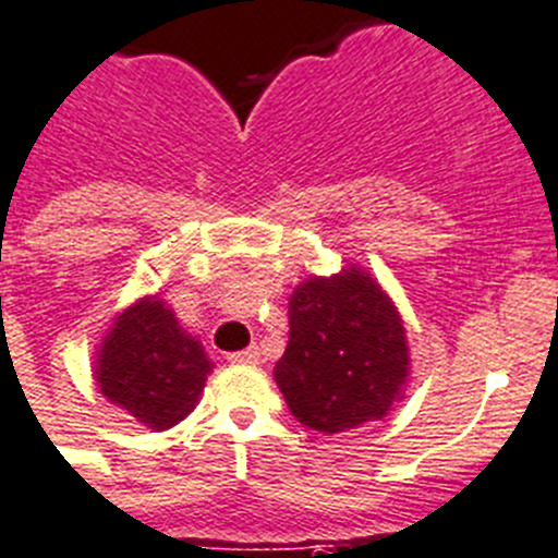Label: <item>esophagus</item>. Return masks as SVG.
I'll use <instances>...</instances> for the list:
<instances>
[{"mask_svg": "<svg viewBox=\"0 0 558 558\" xmlns=\"http://www.w3.org/2000/svg\"><path fill=\"white\" fill-rule=\"evenodd\" d=\"M258 348L252 345L246 348V351H239V353H230V362L232 365H258Z\"/></svg>", "mask_w": 558, "mask_h": 558, "instance_id": "obj_1", "label": "esophagus"}]
</instances>
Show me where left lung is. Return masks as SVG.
Instances as JSON below:
<instances>
[{
    "label": "left lung",
    "instance_id": "left-lung-1",
    "mask_svg": "<svg viewBox=\"0 0 558 558\" xmlns=\"http://www.w3.org/2000/svg\"><path fill=\"white\" fill-rule=\"evenodd\" d=\"M275 381L294 418L317 433L385 418L410 381L404 319L385 286L356 264L294 286Z\"/></svg>",
    "mask_w": 558,
    "mask_h": 558
}]
</instances>
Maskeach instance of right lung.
Returning <instances> with one entry per match:
<instances>
[{
    "mask_svg": "<svg viewBox=\"0 0 558 558\" xmlns=\"http://www.w3.org/2000/svg\"><path fill=\"white\" fill-rule=\"evenodd\" d=\"M95 381L109 404L162 433L196 410L213 362L159 294L114 314L95 348Z\"/></svg>",
    "mask_w": 558,
    "mask_h": 558,
    "instance_id": "right-lung-1",
    "label": "right lung"
}]
</instances>
